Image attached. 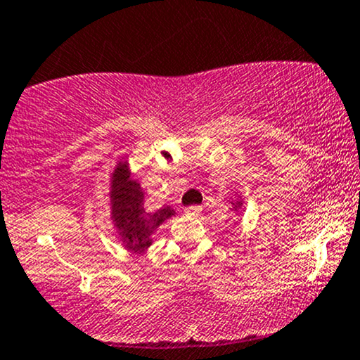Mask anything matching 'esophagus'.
Wrapping results in <instances>:
<instances>
[{
	"mask_svg": "<svg viewBox=\"0 0 360 360\" xmlns=\"http://www.w3.org/2000/svg\"><path fill=\"white\" fill-rule=\"evenodd\" d=\"M200 211H202L200 205H191V207H185V216L195 217V216H199Z\"/></svg>",
	"mask_w": 360,
	"mask_h": 360,
	"instance_id": "esophagus-1",
	"label": "esophagus"
}]
</instances>
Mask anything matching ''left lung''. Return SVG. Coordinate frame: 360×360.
Here are the masks:
<instances>
[{
  "mask_svg": "<svg viewBox=\"0 0 360 360\" xmlns=\"http://www.w3.org/2000/svg\"><path fill=\"white\" fill-rule=\"evenodd\" d=\"M241 204H243V202H241V200H236V202H233V211H238V209L241 207Z\"/></svg>",
  "mask_w": 360,
  "mask_h": 360,
  "instance_id": "1",
  "label": "left lung"
}]
</instances>
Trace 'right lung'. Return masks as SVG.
<instances>
[{
    "label": "right lung",
    "mask_w": 360,
    "mask_h": 360,
    "mask_svg": "<svg viewBox=\"0 0 360 360\" xmlns=\"http://www.w3.org/2000/svg\"><path fill=\"white\" fill-rule=\"evenodd\" d=\"M110 214L122 243L134 253H143L153 243L151 234L160 224L175 216L169 205L156 212L144 209V192L132 179L127 160H120L110 175Z\"/></svg>",
    "instance_id": "obj_1"
}]
</instances>
